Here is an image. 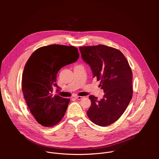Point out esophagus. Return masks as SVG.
I'll return each mask as SVG.
<instances>
[{"label":"esophagus","mask_w":159,"mask_h":159,"mask_svg":"<svg viewBox=\"0 0 159 159\" xmlns=\"http://www.w3.org/2000/svg\"><path fill=\"white\" fill-rule=\"evenodd\" d=\"M83 98H84V97H82V96H79L75 97V98L76 99H78V100H80V99H83Z\"/></svg>","instance_id":"34e87169"}]
</instances>
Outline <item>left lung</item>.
I'll list each match as a JSON object with an SVG mask.
<instances>
[{"label": "left lung", "instance_id": "obj_1", "mask_svg": "<svg viewBox=\"0 0 159 159\" xmlns=\"http://www.w3.org/2000/svg\"><path fill=\"white\" fill-rule=\"evenodd\" d=\"M82 59L100 80L105 93L98 101L93 95L87 115L94 124L106 126L116 121L126 109L133 96V74L128 60L119 50L103 44L79 47Z\"/></svg>", "mask_w": 159, "mask_h": 159}]
</instances>
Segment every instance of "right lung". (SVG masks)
Listing matches in <instances>:
<instances>
[{
    "instance_id": "obj_1",
    "label": "right lung",
    "mask_w": 159,
    "mask_h": 159,
    "mask_svg": "<svg viewBox=\"0 0 159 159\" xmlns=\"http://www.w3.org/2000/svg\"><path fill=\"white\" fill-rule=\"evenodd\" d=\"M79 57L77 48L73 46L51 44L36 50L27 61L22 90L31 114L41 125L52 127L64 116L70 99L53 94V88H58L57 74L61 67L76 61Z\"/></svg>"
}]
</instances>
